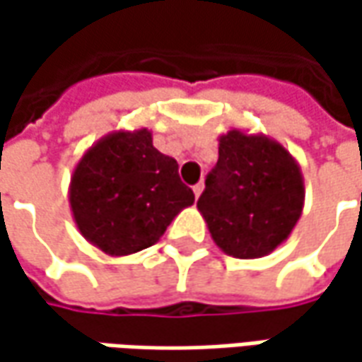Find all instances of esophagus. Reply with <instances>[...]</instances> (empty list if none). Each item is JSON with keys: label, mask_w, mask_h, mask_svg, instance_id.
Returning <instances> with one entry per match:
<instances>
[{"label": "esophagus", "mask_w": 362, "mask_h": 362, "mask_svg": "<svg viewBox=\"0 0 362 362\" xmlns=\"http://www.w3.org/2000/svg\"><path fill=\"white\" fill-rule=\"evenodd\" d=\"M203 187H205V185H203V181H199V183H197V185L193 187V193H195V197H199V195H202Z\"/></svg>", "instance_id": "1"}]
</instances>
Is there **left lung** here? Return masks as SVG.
Instances as JSON below:
<instances>
[{
  "label": "left lung",
  "mask_w": 362,
  "mask_h": 362,
  "mask_svg": "<svg viewBox=\"0 0 362 362\" xmlns=\"http://www.w3.org/2000/svg\"><path fill=\"white\" fill-rule=\"evenodd\" d=\"M302 205L298 163L280 143L235 129L219 136V159L197 209L228 256H268L294 230Z\"/></svg>",
  "instance_id": "obj_1"
}]
</instances>
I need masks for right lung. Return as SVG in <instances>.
Returning <instances> with one entry per match:
<instances>
[{"instance_id": "right-lung-1", "label": "right lung", "mask_w": 362, "mask_h": 362, "mask_svg": "<svg viewBox=\"0 0 362 362\" xmlns=\"http://www.w3.org/2000/svg\"><path fill=\"white\" fill-rule=\"evenodd\" d=\"M193 202L177 160L153 146L146 129L106 134L84 153L70 183L78 230L110 256L151 247Z\"/></svg>"}]
</instances>
